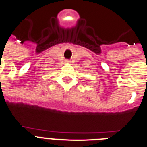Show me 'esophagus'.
Instances as JSON below:
<instances>
[{
	"mask_svg": "<svg viewBox=\"0 0 147 147\" xmlns=\"http://www.w3.org/2000/svg\"><path fill=\"white\" fill-rule=\"evenodd\" d=\"M66 63H70V61L69 60H66Z\"/></svg>",
	"mask_w": 147,
	"mask_h": 147,
	"instance_id": "1",
	"label": "esophagus"
}]
</instances>
